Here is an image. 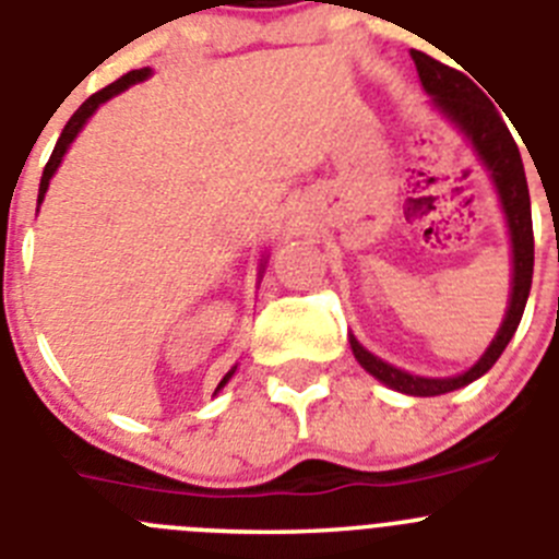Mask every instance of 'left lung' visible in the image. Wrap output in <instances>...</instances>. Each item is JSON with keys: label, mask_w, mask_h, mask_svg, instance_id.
<instances>
[{"label": "left lung", "mask_w": 559, "mask_h": 559, "mask_svg": "<svg viewBox=\"0 0 559 559\" xmlns=\"http://www.w3.org/2000/svg\"><path fill=\"white\" fill-rule=\"evenodd\" d=\"M411 57L416 62V71H419L421 87L430 93L438 112H444L466 134L468 143L474 145L477 156L483 159L488 174H491L493 187L499 192V203H502L504 221H508L510 248H513V281H510V304L508 311H504V320L493 342L488 344V350L466 372L455 374V378H419V374L391 367L383 358L372 356L367 347L356 342V336H350L353 356L380 383H385L394 391H403V394H411V397H438V394L463 389L472 380L483 378L497 364V358L502 356L510 338H513L521 314H524L526 297H530L532 264H535V237H532L530 190H526L524 162H521L513 134L504 127L493 104L488 102V96L466 74H461L455 68L432 60L430 55L416 49L411 51Z\"/></svg>", "instance_id": "1"}]
</instances>
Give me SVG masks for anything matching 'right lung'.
I'll return each mask as SVG.
<instances>
[{"instance_id":"add662e5","label":"right lung","mask_w":559,"mask_h":559,"mask_svg":"<svg viewBox=\"0 0 559 559\" xmlns=\"http://www.w3.org/2000/svg\"><path fill=\"white\" fill-rule=\"evenodd\" d=\"M148 74H151L148 68H140V71H129V74H123L121 80H115L112 85H107V87H102V91H98V93H93V96L87 98V102L82 104V107L76 109L74 115H71V121H68V123H66V129H62L60 140H57V145H55V151H51L49 162H46L44 176H40L38 206H40V203H44V195H46V190H49V181H51V176H55V170L60 168V162H62V156H66L68 145L74 143V138H76V134L82 132V127H85V123H87V118H91V115L96 112V109L102 107L104 102H109V98H112V96H118V93H123V91H127V87L138 85V82L148 80ZM234 369H237V367H234ZM234 369H231V372L226 374V378L221 380V383H217V391H221L223 385L228 383V378H231V374H234Z\"/></svg>"}]
</instances>
